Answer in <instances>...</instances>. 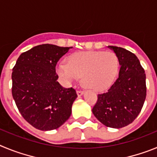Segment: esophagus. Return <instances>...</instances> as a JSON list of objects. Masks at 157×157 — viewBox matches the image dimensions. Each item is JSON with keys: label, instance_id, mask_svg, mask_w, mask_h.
<instances>
[{"label": "esophagus", "instance_id": "esophagus-1", "mask_svg": "<svg viewBox=\"0 0 157 157\" xmlns=\"http://www.w3.org/2000/svg\"><path fill=\"white\" fill-rule=\"evenodd\" d=\"M83 94H84V92H83V91H82V90L77 91V95L78 96V97H81V96H82Z\"/></svg>", "mask_w": 157, "mask_h": 157}]
</instances>
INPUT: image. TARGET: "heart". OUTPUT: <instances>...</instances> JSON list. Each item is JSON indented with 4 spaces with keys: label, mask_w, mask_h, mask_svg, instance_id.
I'll return each instance as SVG.
<instances>
[{
    "label": "heart",
    "mask_w": 157,
    "mask_h": 157,
    "mask_svg": "<svg viewBox=\"0 0 157 157\" xmlns=\"http://www.w3.org/2000/svg\"><path fill=\"white\" fill-rule=\"evenodd\" d=\"M119 71V60L112 52L89 51L72 54L67 63L60 62L56 72L67 84L77 81L79 76L82 83L94 90H102L115 79Z\"/></svg>",
    "instance_id": "obj_1"
}]
</instances>
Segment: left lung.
<instances>
[{"label": "left lung", "instance_id": "1", "mask_svg": "<svg viewBox=\"0 0 157 157\" xmlns=\"http://www.w3.org/2000/svg\"><path fill=\"white\" fill-rule=\"evenodd\" d=\"M108 47L118 58L119 76L106 92L98 94L92 112L102 124L119 129L132 123L141 112L146 97V78L134 53L120 47Z\"/></svg>", "mask_w": 157, "mask_h": 157}]
</instances>
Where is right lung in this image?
Segmentation results:
<instances>
[{"mask_svg":"<svg viewBox=\"0 0 157 157\" xmlns=\"http://www.w3.org/2000/svg\"><path fill=\"white\" fill-rule=\"evenodd\" d=\"M70 48L37 45L23 52L12 69L13 99L22 116L36 129L59 128L71 114L77 94L73 88H63L56 74V63Z\"/></svg>","mask_w":157,"mask_h":157,"instance_id":"1","label":"right lung"}]
</instances>
